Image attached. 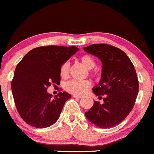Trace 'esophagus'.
Segmentation results:
<instances>
[{"instance_id": "34e87169", "label": "esophagus", "mask_w": 154, "mask_h": 154, "mask_svg": "<svg viewBox=\"0 0 154 154\" xmlns=\"http://www.w3.org/2000/svg\"><path fill=\"white\" fill-rule=\"evenodd\" d=\"M73 97H75V98H81V97H83V95H77V94H74Z\"/></svg>"}]
</instances>
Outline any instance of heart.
<instances>
[{"mask_svg":"<svg viewBox=\"0 0 154 154\" xmlns=\"http://www.w3.org/2000/svg\"><path fill=\"white\" fill-rule=\"evenodd\" d=\"M80 62L82 64L88 69H91L95 66V61L92 57L90 55H83L80 57ZM70 71V63L68 61L66 62L62 65L60 68V75L63 78H67L69 75ZM94 71H91V73ZM91 82L88 80H71L68 81L65 85V88L68 92L74 94H83L90 88Z\"/></svg>","mask_w":154,"mask_h":154,"instance_id":"b5f03b06","label":"heart"}]
</instances>
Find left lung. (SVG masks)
I'll return each instance as SVG.
<instances>
[{
	"mask_svg": "<svg viewBox=\"0 0 154 154\" xmlns=\"http://www.w3.org/2000/svg\"><path fill=\"white\" fill-rule=\"evenodd\" d=\"M86 52L98 57L103 64L99 86L93 91L103 103L94 100L85 112L89 122L100 128H110L123 122L134 106L139 92V80L134 66L119 48L107 44L84 48Z\"/></svg>",
	"mask_w": 154,
	"mask_h": 154,
	"instance_id": "obj_1",
	"label": "left lung"
}]
</instances>
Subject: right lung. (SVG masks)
<instances>
[{
  "mask_svg": "<svg viewBox=\"0 0 154 154\" xmlns=\"http://www.w3.org/2000/svg\"><path fill=\"white\" fill-rule=\"evenodd\" d=\"M78 50L75 46H42L29 51L17 65L11 88L18 114L29 125L44 128L59 119L71 96L63 91L53 97L47 89L60 83L62 65Z\"/></svg>",
  "mask_w": 154,
  "mask_h": 154,
  "instance_id": "right-lung-1",
  "label": "right lung"
}]
</instances>
